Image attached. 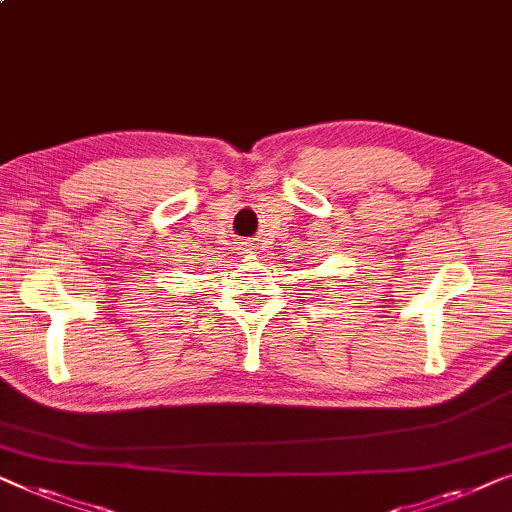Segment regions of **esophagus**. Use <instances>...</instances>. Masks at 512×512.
I'll use <instances>...</instances> for the list:
<instances>
[{"mask_svg": "<svg viewBox=\"0 0 512 512\" xmlns=\"http://www.w3.org/2000/svg\"><path fill=\"white\" fill-rule=\"evenodd\" d=\"M239 250H241V255H250V253H253V250H255V243H248V241H243Z\"/></svg>", "mask_w": 512, "mask_h": 512, "instance_id": "esophagus-1", "label": "esophagus"}]
</instances>
